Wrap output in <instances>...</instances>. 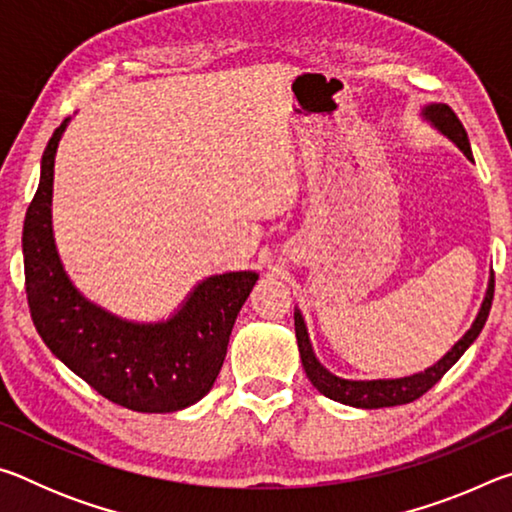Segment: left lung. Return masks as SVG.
I'll return each mask as SVG.
<instances>
[{"instance_id":"1","label":"left lung","mask_w":512,"mask_h":512,"mask_svg":"<svg viewBox=\"0 0 512 512\" xmlns=\"http://www.w3.org/2000/svg\"><path fill=\"white\" fill-rule=\"evenodd\" d=\"M422 117L427 119L429 124L436 128V131L449 137V140H452L458 149L465 153L467 160L474 162L470 140H467V133L461 124V119L456 117V112L449 108L447 103H429V106L422 108ZM492 296H495V273L490 271L488 289H485V298L481 302L479 314H476L472 327L463 334V339L454 343V348L449 350L443 359L433 363V366H429L424 372H415V375H409V377L368 379V381L336 377L325 366H320V361L314 354V348H311L305 318H302L300 309H296L293 318H296V339H298L302 368H305L307 377L311 384H314V388H318V393H323L325 397H329V400H334V402L357 406V409H384V406L409 404L427 393L433 384H438L440 377H443L445 372L463 357V352L476 341V336L481 334L485 320H488L490 307H492Z\"/></svg>"}]
</instances>
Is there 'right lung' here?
<instances>
[{"label":"right lung","instance_id":"1","mask_svg":"<svg viewBox=\"0 0 512 512\" xmlns=\"http://www.w3.org/2000/svg\"><path fill=\"white\" fill-rule=\"evenodd\" d=\"M67 124L69 117L51 135L38 192L24 219L33 325L47 348L106 400L140 413L187 409L219 377L232 325L259 275L230 271L205 277L176 314L158 323H133L90 302L60 264L51 228L54 160Z\"/></svg>","mask_w":512,"mask_h":512}]
</instances>
